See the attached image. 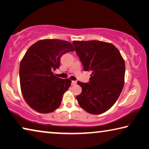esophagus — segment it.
<instances>
[{"label": "esophagus", "instance_id": "obj_1", "mask_svg": "<svg viewBox=\"0 0 149 149\" xmlns=\"http://www.w3.org/2000/svg\"><path fill=\"white\" fill-rule=\"evenodd\" d=\"M77 84V82L75 81H72V85H75Z\"/></svg>", "mask_w": 149, "mask_h": 149}]
</instances>
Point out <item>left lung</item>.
<instances>
[{
    "mask_svg": "<svg viewBox=\"0 0 149 149\" xmlns=\"http://www.w3.org/2000/svg\"><path fill=\"white\" fill-rule=\"evenodd\" d=\"M85 71H91L89 83L77 82L82 92L76 99L83 109L100 114L116 102L124 85L125 62L114 45L99 41H74Z\"/></svg>",
    "mask_w": 149,
    "mask_h": 149,
    "instance_id": "1",
    "label": "left lung"
}]
</instances>
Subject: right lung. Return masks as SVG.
<instances>
[{"instance_id":"right-lung-1","label":"right lung","mask_w":149,"mask_h":149,"mask_svg":"<svg viewBox=\"0 0 149 149\" xmlns=\"http://www.w3.org/2000/svg\"><path fill=\"white\" fill-rule=\"evenodd\" d=\"M75 49L72 43L60 39L40 40L30 47L19 65L21 91L30 107L40 113H50L60 107L71 80L53 74L63 54Z\"/></svg>"}]
</instances>
